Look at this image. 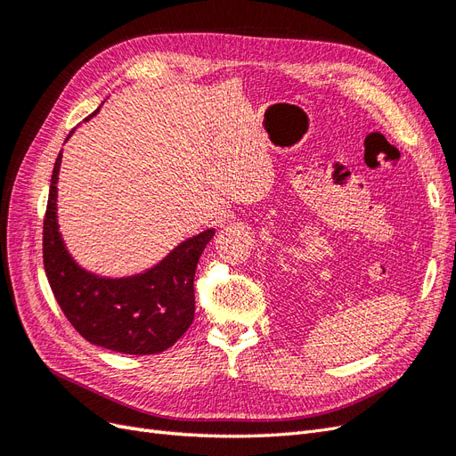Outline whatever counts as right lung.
<instances>
[{
    "mask_svg": "<svg viewBox=\"0 0 456 456\" xmlns=\"http://www.w3.org/2000/svg\"><path fill=\"white\" fill-rule=\"evenodd\" d=\"M54 161L44 216V266L66 320L86 340L121 354H159L194 322V275L215 230L178 245L156 268L126 280H104L81 270L66 253L57 226Z\"/></svg>",
    "mask_w": 456,
    "mask_h": 456,
    "instance_id": "1",
    "label": "right lung"
}]
</instances>
